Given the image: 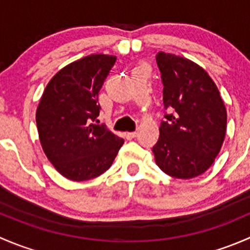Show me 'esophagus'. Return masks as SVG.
I'll return each mask as SVG.
<instances>
[{
	"label": "esophagus",
	"instance_id": "1",
	"mask_svg": "<svg viewBox=\"0 0 250 250\" xmlns=\"http://www.w3.org/2000/svg\"><path fill=\"white\" fill-rule=\"evenodd\" d=\"M137 134L138 133L137 132H128V133H125V138H127V139H134L135 137H137Z\"/></svg>",
	"mask_w": 250,
	"mask_h": 250
}]
</instances>
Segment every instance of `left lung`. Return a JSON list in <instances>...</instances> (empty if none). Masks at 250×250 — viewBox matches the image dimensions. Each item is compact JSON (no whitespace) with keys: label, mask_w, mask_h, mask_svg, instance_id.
I'll list each match as a JSON object with an SVG mask.
<instances>
[{"label":"left lung","mask_w":250,"mask_h":250,"mask_svg":"<svg viewBox=\"0 0 250 250\" xmlns=\"http://www.w3.org/2000/svg\"><path fill=\"white\" fill-rule=\"evenodd\" d=\"M156 62L169 113L152 147L155 161L173 178H195L213 165L225 139V105L215 83L196 62L165 52Z\"/></svg>","instance_id":"left-lung-1"}]
</instances>
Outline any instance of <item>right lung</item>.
<instances>
[{
	"mask_svg": "<svg viewBox=\"0 0 250 250\" xmlns=\"http://www.w3.org/2000/svg\"><path fill=\"white\" fill-rule=\"evenodd\" d=\"M116 57L92 54L60 70L47 84L36 111L40 141L49 162L74 181L106 172L125 140L97 125L99 90Z\"/></svg>",
	"mask_w": 250,
	"mask_h": 250,
	"instance_id": "right-lung-1",
	"label": "right lung"
}]
</instances>
